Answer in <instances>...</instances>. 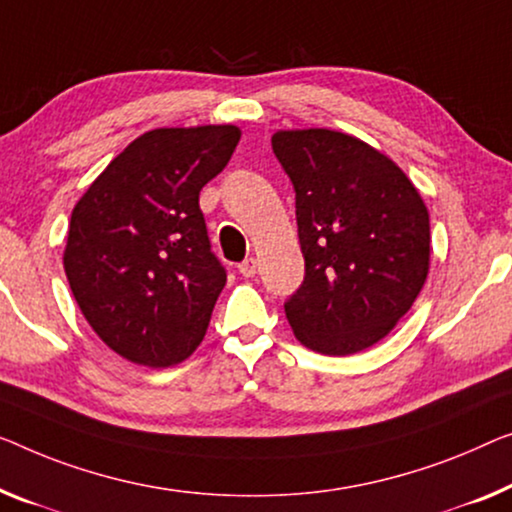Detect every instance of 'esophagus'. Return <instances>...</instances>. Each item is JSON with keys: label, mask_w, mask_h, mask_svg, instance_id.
<instances>
[{"label": "esophagus", "mask_w": 512, "mask_h": 512, "mask_svg": "<svg viewBox=\"0 0 512 512\" xmlns=\"http://www.w3.org/2000/svg\"><path fill=\"white\" fill-rule=\"evenodd\" d=\"M239 273H241V276H246V278H253L257 273V259L255 257L243 259V262L239 264Z\"/></svg>", "instance_id": "34e87169"}]
</instances>
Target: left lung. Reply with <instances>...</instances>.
Wrapping results in <instances>:
<instances>
[{
	"instance_id": "left-lung-1",
	"label": "left lung",
	"mask_w": 512,
	"mask_h": 512,
	"mask_svg": "<svg viewBox=\"0 0 512 512\" xmlns=\"http://www.w3.org/2000/svg\"><path fill=\"white\" fill-rule=\"evenodd\" d=\"M296 190L305 276L285 301L312 352L356 354L407 315L430 269V216L393 160L352 135L310 128L271 137Z\"/></svg>"
}]
</instances>
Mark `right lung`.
Returning a JSON list of instances; mask_svg holds the SVG:
<instances>
[{"label":"right lung","instance_id":"right-lung-1","mask_svg":"<svg viewBox=\"0 0 512 512\" xmlns=\"http://www.w3.org/2000/svg\"><path fill=\"white\" fill-rule=\"evenodd\" d=\"M236 126L156 128L133 140L75 204L64 253L91 329L128 361L167 368L207 333L227 271L200 190L230 163Z\"/></svg>","mask_w":512,"mask_h":512}]
</instances>
